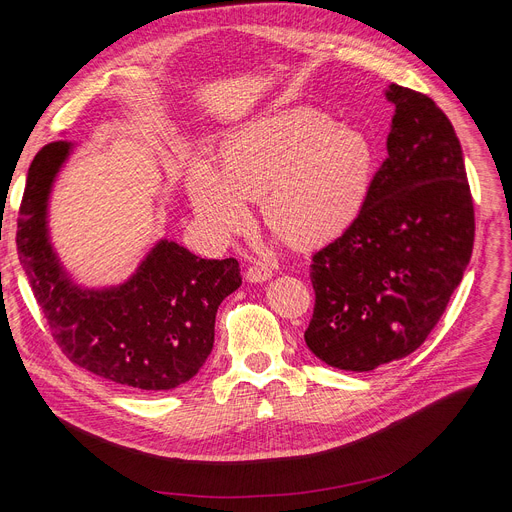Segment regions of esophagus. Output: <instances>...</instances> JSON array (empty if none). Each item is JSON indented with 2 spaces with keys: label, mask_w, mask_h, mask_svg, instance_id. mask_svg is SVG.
<instances>
[{
  "label": "esophagus",
  "mask_w": 512,
  "mask_h": 512,
  "mask_svg": "<svg viewBox=\"0 0 512 512\" xmlns=\"http://www.w3.org/2000/svg\"><path fill=\"white\" fill-rule=\"evenodd\" d=\"M272 278V270L267 265H261V263H255V265H251L249 270L245 272V280L247 282H265V280H270Z\"/></svg>",
  "instance_id": "34e87169"
}]
</instances>
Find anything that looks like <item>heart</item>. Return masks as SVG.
<instances>
[{
	"mask_svg": "<svg viewBox=\"0 0 512 512\" xmlns=\"http://www.w3.org/2000/svg\"><path fill=\"white\" fill-rule=\"evenodd\" d=\"M222 172L195 157L186 191L207 234L224 242L249 220L261 197L263 224L297 249L338 238L363 213L375 178V147L365 132L313 107L263 116L222 145Z\"/></svg>",
	"mask_w": 512,
	"mask_h": 512,
	"instance_id": "b5f03b06",
	"label": "heart"
}]
</instances>
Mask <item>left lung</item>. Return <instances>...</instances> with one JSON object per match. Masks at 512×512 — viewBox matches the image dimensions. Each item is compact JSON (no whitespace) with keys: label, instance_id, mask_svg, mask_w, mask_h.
Segmentation results:
<instances>
[{"label":"left lung","instance_id":"8db88e82","mask_svg":"<svg viewBox=\"0 0 512 512\" xmlns=\"http://www.w3.org/2000/svg\"><path fill=\"white\" fill-rule=\"evenodd\" d=\"M388 157L359 220L311 263L315 307L305 342L324 363L371 371L402 359L440 321L475 236L463 149L423 93L390 85Z\"/></svg>","mask_w":512,"mask_h":512}]
</instances>
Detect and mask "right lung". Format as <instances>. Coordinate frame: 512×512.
Masks as SVG:
<instances>
[{
  "mask_svg": "<svg viewBox=\"0 0 512 512\" xmlns=\"http://www.w3.org/2000/svg\"><path fill=\"white\" fill-rule=\"evenodd\" d=\"M72 143L53 141L33 159L18 211L22 270L62 353L103 380L137 390H172L203 367L215 313L240 284L230 259H201L159 240L124 284L80 288L49 242L47 203Z\"/></svg>",
  "mask_w": 512,
  "mask_h": 512,
  "instance_id": "right-lung-1",
  "label": "right lung"
}]
</instances>
